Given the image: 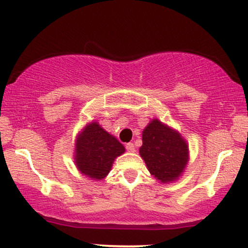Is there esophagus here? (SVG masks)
Returning a JSON list of instances; mask_svg holds the SVG:
<instances>
[{"label":"esophagus","instance_id":"obj_1","mask_svg":"<svg viewBox=\"0 0 248 248\" xmlns=\"http://www.w3.org/2000/svg\"><path fill=\"white\" fill-rule=\"evenodd\" d=\"M126 149H127V152H129V153L135 152V147H134V144L132 143V142H129V143L126 144Z\"/></svg>","mask_w":248,"mask_h":248}]
</instances>
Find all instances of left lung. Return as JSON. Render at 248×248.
<instances>
[{
  "mask_svg": "<svg viewBox=\"0 0 248 248\" xmlns=\"http://www.w3.org/2000/svg\"><path fill=\"white\" fill-rule=\"evenodd\" d=\"M140 155L161 183H172L183 175L189 162V144L175 128L153 119L142 132Z\"/></svg>",
  "mask_w": 248,
  "mask_h": 248,
  "instance_id": "1",
  "label": "left lung"
}]
</instances>
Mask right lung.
I'll list each match as a JSON object with an SVG mask.
<instances>
[{
  "label": "right lung",
  "mask_w": 248,
  "mask_h": 248,
  "mask_svg": "<svg viewBox=\"0 0 248 248\" xmlns=\"http://www.w3.org/2000/svg\"><path fill=\"white\" fill-rule=\"evenodd\" d=\"M124 150L115 136L106 132L96 121H91L76 136L73 160L81 175L93 181H101L106 178L115 158Z\"/></svg>",
  "instance_id": "1"
}]
</instances>
